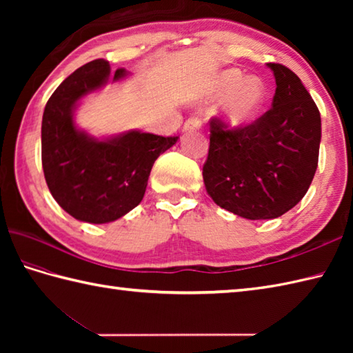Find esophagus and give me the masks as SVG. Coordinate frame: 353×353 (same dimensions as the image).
<instances>
[{"label": "esophagus", "mask_w": 353, "mask_h": 353, "mask_svg": "<svg viewBox=\"0 0 353 353\" xmlns=\"http://www.w3.org/2000/svg\"><path fill=\"white\" fill-rule=\"evenodd\" d=\"M201 127V119L199 117H191L183 125V132H194Z\"/></svg>", "instance_id": "obj_1"}]
</instances>
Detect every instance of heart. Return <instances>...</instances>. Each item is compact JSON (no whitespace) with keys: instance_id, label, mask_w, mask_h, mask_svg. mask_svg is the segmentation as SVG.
<instances>
[{"instance_id":"obj_1","label":"heart","mask_w":353,"mask_h":353,"mask_svg":"<svg viewBox=\"0 0 353 353\" xmlns=\"http://www.w3.org/2000/svg\"><path fill=\"white\" fill-rule=\"evenodd\" d=\"M212 100H224L223 119L232 129L252 124L264 109L267 86L259 77H247L236 68L223 71L211 91Z\"/></svg>"}]
</instances>
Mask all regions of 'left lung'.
<instances>
[{"label":"left lung","instance_id":"obj_1","mask_svg":"<svg viewBox=\"0 0 353 353\" xmlns=\"http://www.w3.org/2000/svg\"><path fill=\"white\" fill-rule=\"evenodd\" d=\"M273 71L272 109L243 129L211 119L203 165L206 191L220 208L247 220H272L294 208L308 191L319 163L321 119L294 72Z\"/></svg>","mask_w":353,"mask_h":353}]
</instances>
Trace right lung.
Returning <instances> with one entry per match:
<instances>
[{"label":"right lung","mask_w":353,"mask_h":353,"mask_svg":"<svg viewBox=\"0 0 353 353\" xmlns=\"http://www.w3.org/2000/svg\"><path fill=\"white\" fill-rule=\"evenodd\" d=\"M129 76L104 59L89 62L56 89L42 117V168L51 196L76 220L103 224L121 219L145 194L150 171L179 137L129 130L95 138L74 121L79 101Z\"/></svg>","instance_id":"obj_1"}]
</instances>
